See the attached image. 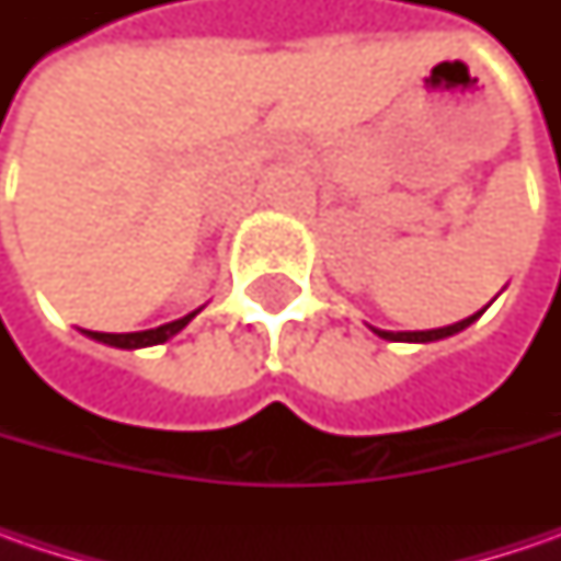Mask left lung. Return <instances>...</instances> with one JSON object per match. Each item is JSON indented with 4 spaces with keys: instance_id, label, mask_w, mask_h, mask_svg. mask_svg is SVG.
<instances>
[{
    "instance_id": "obj_1",
    "label": "left lung",
    "mask_w": 561,
    "mask_h": 561,
    "mask_svg": "<svg viewBox=\"0 0 561 561\" xmlns=\"http://www.w3.org/2000/svg\"><path fill=\"white\" fill-rule=\"evenodd\" d=\"M484 314V309L474 314H468V318H462V321H456V324H446V328H434V331H380V328H371L380 340H393V343H434V340H446V336L459 334V331H465L468 324H474L478 318Z\"/></svg>"
}]
</instances>
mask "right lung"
Returning a JSON list of instances; mask_svg holds the SVG:
<instances>
[{
	"instance_id": "1",
	"label": "right lung",
	"mask_w": 561,
	"mask_h": 561,
	"mask_svg": "<svg viewBox=\"0 0 561 561\" xmlns=\"http://www.w3.org/2000/svg\"><path fill=\"white\" fill-rule=\"evenodd\" d=\"M199 314L196 312L184 314L178 321H168V324H159V328H149V331H137V334H99V331H83L90 340L96 343H105V346H115V350H146V346H159L164 340H171L174 334H181L186 324Z\"/></svg>"
}]
</instances>
